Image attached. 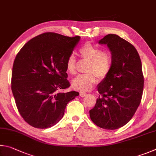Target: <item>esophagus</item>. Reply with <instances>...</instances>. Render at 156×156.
I'll list each match as a JSON object with an SVG mask.
<instances>
[{
  "mask_svg": "<svg viewBox=\"0 0 156 156\" xmlns=\"http://www.w3.org/2000/svg\"><path fill=\"white\" fill-rule=\"evenodd\" d=\"M80 97H86V93H85V92H81L80 93Z\"/></svg>",
  "mask_w": 156,
  "mask_h": 156,
  "instance_id": "esophagus-1",
  "label": "esophagus"
}]
</instances>
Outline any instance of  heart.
<instances>
[{"label": "heart", "instance_id": "b5f03b06", "mask_svg": "<svg viewBox=\"0 0 156 156\" xmlns=\"http://www.w3.org/2000/svg\"><path fill=\"white\" fill-rule=\"evenodd\" d=\"M83 58L88 61L86 72L88 73L77 75L72 81L74 88L82 92L91 90L96 83V76L99 79L105 78L108 75L112 66V57L110 53L101 50L90 43H86L80 50ZM66 69L70 75L76 73V59L73 54L68 57Z\"/></svg>", "mask_w": 156, "mask_h": 156}]
</instances>
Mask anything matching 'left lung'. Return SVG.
Returning a JSON list of instances; mask_svg holds the SVG:
<instances>
[{
  "label": "left lung",
  "instance_id": "left-lung-1",
  "mask_svg": "<svg viewBox=\"0 0 156 156\" xmlns=\"http://www.w3.org/2000/svg\"><path fill=\"white\" fill-rule=\"evenodd\" d=\"M98 43L108 46L112 66L98 84L101 96L90 116L101 128L116 129L132 119L140 103L144 86L141 60L134 46L117 35L108 34Z\"/></svg>",
  "mask_w": 156,
  "mask_h": 156
}]
</instances>
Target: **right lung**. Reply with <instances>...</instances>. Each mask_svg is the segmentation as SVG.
Listing matches in <instances>:
<instances>
[{
  "mask_svg": "<svg viewBox=\"0 0 156 156\" xmlns=\"http://www.w3.org/2000/svg\"><path fill=\"white\" fill-rule=\"evenodd\" d=\"M80 36L44 33L30 40L16 55L12 90L19 113L32 127L46 129L62 119L78 92H61L70 86L66 63Z\"/></svg>",
  "mask_w": 156,
  "mask_h": 156,
  "instance_id": "obj_1",
  "label": "right lung"
}]
</instances>
